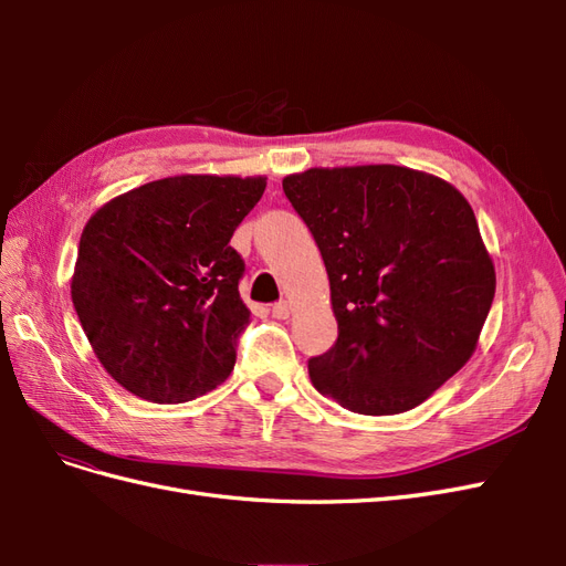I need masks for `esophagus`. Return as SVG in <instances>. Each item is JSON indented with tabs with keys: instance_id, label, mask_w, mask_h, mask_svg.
<instances>
[{
	"instance_id": "obj_1",
	"label": "esophagus",
	"mask_w": 566,
	"mask_h": 566,
	"mask_svg": "<svg viewBox=\"0 0 566 566\" xmlns=\"http://www.w3.org/2000/svg\"><path fill=\"white\" fill-rule=\"evenodd\" d=\"M271 316L273 318H287L290 316V304L285 300L271 304Z\"/></svg>"
}]
</instances>
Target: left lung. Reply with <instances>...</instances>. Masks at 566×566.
Returning <instances> with one entry per match:
<instances>
[{
	"label": "left lung",
	"instance_id": "8db88e82",
	"mask_svg": "<svg viewBox=\"0 0 566 566\" xmlns=\"http://www.w3.org/2000/svg\"><path fill=\"white\" fill-rule=\"evenodd\" d=\"M331 279L335 345L314 387L361 416L422 403L470 361L495 271L470 202L397 165L314 167L283 179Z\"/></svg>",
	"mask_w": 566,
	"mask_h": 566
}]
</instances>
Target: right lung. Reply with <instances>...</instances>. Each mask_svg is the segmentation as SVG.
Instances as JSON below:
<instances>
[{"mask_svg":"<svg viewBox=\"0 0 566 566\" xmlns=\"http://www.w3.org/2000/svg\"><path fill=\"white\" fill-rule=\"evenodd\" d=\"M264 177L181 175L106 202L82 231L73 304L115 382L181 403L229 378L250 312L243 256L229 241Z\"/></svg>","mask_w":566,"mask_h":566,"instance_id":"add662e5","label":"right lung"}]
</instances>
